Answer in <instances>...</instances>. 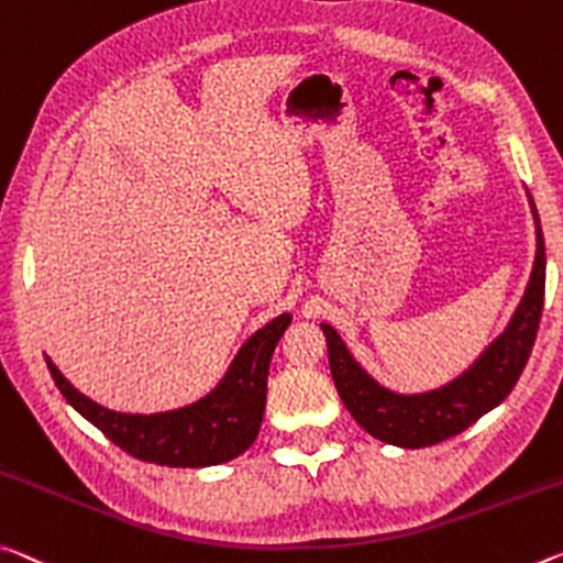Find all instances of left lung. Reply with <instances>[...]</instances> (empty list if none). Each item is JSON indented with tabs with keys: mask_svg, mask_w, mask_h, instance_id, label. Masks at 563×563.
Segmentation results:
<instances>
[{
	"mask_svg": "<svg viewBox=\"0 0 563 563\" xmlns=\"http://www.w3.org/2000/svg\"><path fill=\"white\" fill-rule=\"evenodd\" d=\"M529 195V192H526ZM537 225V257L526 292L508 320V325L486 351L461 373L459 378L441 388L423 394H396L371 376L353 358L338 330L320 323L328 341L330 376L335 380L338 396L351 410L355 421L373 439L398 445V449H426L451 435L466 431L481 416L496 408L511 394L516 380L529 361L543 310V285H547V253H543V233L537 205L529 195Z\"/></svg>",
	"mask_w": 563,
	"mask_h": 563,
	"instance_id": "1",
	"label": "left lung"
}]
</instances>
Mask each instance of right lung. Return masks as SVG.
Segmentation results:
<instances>
[{
    "label": "right lung",
    "instance_id": "obj_1",
    "mask_svg": "<svg viewBox=\"0 0 563 563\" xmlns=\"http://www.w3.org/2000/svg\"><path fill=\"white\" fill-rule=\"evenodd\" d=\"M292 316L283 313L240 345L225 376L210 394L183 408L159 413H122L97 404L69 383L52 363L47 368L62 396L79 416L140 461L173 468H205L233 461L257 439L263 423L267 368Z\"/></svg>",
    "mask_w": 563,
    "mask_h": 563
}]
</instances>
